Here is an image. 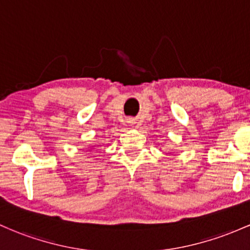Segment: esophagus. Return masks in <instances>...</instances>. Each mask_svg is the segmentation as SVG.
Wrapping results in <instances>:
<instances>
[{
  "label": "esophagus",
  "instance_id": "obj_1",
  "mask_svg": "<svg viewBox=\"0 0 250 250\" xmlns=\"http://www.w3.org/2000/svg\"><path fill=\"white\" fill-rule=\"evenodd\" d=\"M128 122H129V123H133V120H129V121H128Z\"/></svg>",
  "mask_w": 250,
  "mask_h": 250
}]
</instances>
